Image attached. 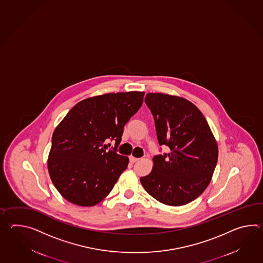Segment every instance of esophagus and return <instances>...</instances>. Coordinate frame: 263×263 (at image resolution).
Instances as JSON below:
<instances>
[{"label":"esophagus","instance_id":"1","mask_svg":"<svg viewBox=\"0 0 263 263\" xmlns=\"http://www.w3.org/2000/svg\"><path fill=\"white\" fill-rule=\"evenodd\" d=\"M139 159H140V158H134V157H130V158H129V160H130V162H131V163H135V162H137Z\"/></svg>","mask_w":263,"mask_h":263}]
</instances>
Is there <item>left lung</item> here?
<instances>
[{
  "mask_svg": "<svg viewBox=\"0 0 263 263\" xmlns=\"http://www.w3.org/2000/svg\"><path fill=\"white\" fill-rule=\"evenodd\" d=\"M155 120L159 145L170 152L153 158L152 172L140 177L146 192L168 205L189 204L209 186L218 146L204 115L190 101L163 93L144 99Z\"/></svg>",
  "mask_w": 263,
  "mask_h": 263,
  "instance_id": "1",
  "label": "left lung"
}]
</instances>
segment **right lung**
<instances>
[{
  "label": "right lung",
  "mask_w": 263,
  "mask_h": 263,
  "mask_svg": "<svg viewBox=\"0 0 263 263\" xmlns=\"http://www.w3.org/2000/svg\"><path fill=\"white\" fill-rule=\"evenodd\" d=\"M143 96L130 91L83 100L54 129L48 170L66 200L91 206L109 194L128 165V158L117 153L123 127L140 109ZM108 140L116 141L110 149L105 144Z\"/></svg>",
  "instance_id": "right-lung-1"
}]
</instances>
